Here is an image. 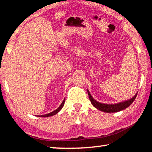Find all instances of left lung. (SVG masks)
<instances>
[{
  "instance_id": "8db88e82",
  "label": "left lung",
  "mask_w": 152,
  "mask_h": 152,
  "mask_svg": "<svg viewBox=\"0 0 152 152\" xmlns=\"http://www.w3.org/2000/svg\"><path fill=\"white\" fill-rule=\"evenodd\" d=\"M87 92H88L90 101H91L92 104L93 105L95 108H96L98 110H101V111L104 113H116L125 109L126 108L129 107L130 105L132 104V102L135 101V98L137 96V93H136L135 94V96H133L132 99H129L127 101L120 102L115 104H105L102 103V102H100L99 101H96V100L92 96L91 92H89L88 89H87Z\"/></svg>"
}]
</instances>
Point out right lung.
Segmentation results:
<instances>
[{
  "instance_id": "1",
  "label": "right lung",
  "mask_w": 152,
  "mask_h": 152,
  "mask_svg": "<svg viewBox=\"0 0 152 152\" xmlns=\"http://www.w3.org/2000/svg\"><path fill=\"white\" fill-rule=\"evenodd\" d=\"M64 102H65V99H64V101H62V102H61V104L60 105V107H59L57 109H56L55 110H53V111L51 112L50 113H48V114L42 115H37V116L40 117H51V116H53V115H56L58 112H60V110L63 108L64 105Z\"/></svg>"
}]
</instances>
